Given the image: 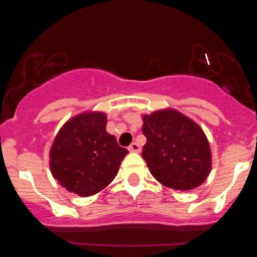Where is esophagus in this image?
<instances>
[{
	"label": "esophagus",
	"mask_w": 257,
	"mask_h": 257,
	"mask_svg": "<svg viewBox=\"0 0 257 257\" xmlns=\"http://www.w3.org/2000/svg\"><path fill=\"white\" fill-rule=\"evenodd\" d=\"M128 150L131 152H140L141 151V147H140V145H139L138 143H133L132 145L128 147Z\"/></svg>",
	"instance_id": "esophagus-1"
}]
</instances>
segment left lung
I'll return each instance as SVG.
<instances>
[{"label":"left lung","instance_id":"obj_1","mask_svg":"<svg viewBox=\"0 0 257 257\" xmlns=\"http://www.w3.org/2000/svg\"><path fill=\"white\" fill-rule=\"evenodd\" d=\"M143 134L147 143L141 156L157 181L178 191L203 184L211 169V153L197 123L167 108L144 116Z\"/></svg>","mask_w":257,"mask_h":257}]
</instances>
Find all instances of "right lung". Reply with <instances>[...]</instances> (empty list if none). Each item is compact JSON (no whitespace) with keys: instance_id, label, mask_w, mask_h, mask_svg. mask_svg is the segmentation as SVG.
I'll return each instance as SVG.
<instances>
[{"instance_id":"add662e5","label":"right lung","mask_w":257,"mask_h":257,"mask_svg":"<svg viewBox=\"0 0 257 257\" xmlns=\"http://www.w3.org/2000/svg\"><path fill=\"white\" fill-rule=\"evenodd\" d=\"M128 150L106 132V114L84 112L63 125L51 149V172L81 197L100 192L118 173Z\"/></svg>"}]
</instances>
